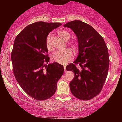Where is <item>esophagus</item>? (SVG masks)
<instances>
[{"instance_id": "obj_1", "label": "esophagus", "mask_w": 122, "mask_h": 122, "mask_svg": "<svg viewBox=\"0 0 122 122\" xmlns=\"http://www.w3.org/2000/svg\"><path fill=\"white\" fill-rule=\"evenodd\" d=\"M64 71H65V72H66V65H64Z\"/></svg>"}]
</instances>
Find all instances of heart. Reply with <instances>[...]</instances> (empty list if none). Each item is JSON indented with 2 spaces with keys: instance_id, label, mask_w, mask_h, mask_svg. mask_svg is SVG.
<instances>
[{
  "instance_id": "obj_1",
  "label": "heart",
  "mask_w": 122,
  "mask_h": 122,
  "mask_svg": "<svg viewBox=\"0 0 122 122\" xmlns=\"http://www.w3.org/2000/svg\"><path fill=\"white\" fill-rule=\"evenodd\" d=\"M57 34L60 37L62 38L65 41H68V45L73 48L76 47V44L75 42L73 41H68L71 38V33L68 31L66 30H59L57 31ZM46 46L49 51H52L53 50V41H52V34L47 35L46 38ZM52 60L54 62L58 64L65 65L69 61H71L73 58V53L70 49H66L64 51H56L53 54Z\"/></svg>"
}]
</instances>
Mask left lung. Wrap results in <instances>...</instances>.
<instances>
[{
  "instance_id": "left-lung-1",
  "label": "left lung",
  "mask_w": 122,
  "mask_h": 122,
  "mask_svg": "<svg viewBox=\"0 0 122 122\" xmlns=\"http://www.w3.org/2000/svg\"><path fill=\"white\" fill-rule=\"evenodd\" d=\"M64 26L72 29L79 44L77 58L66 67L75 74L70 89L77 99L91 100L102 91L107 77L110 58L107 45L94 28L82 21H71ZM77 64L79 68L75 66Z\"/></svg>"
}]
</instances>
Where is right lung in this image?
<instances>
[{
  "mask_svg": "<svg viewBox=\"0 0 122 122\" xmlns=\"http://www.w3.org/2000/svg\"><path fill=\"white\" fill-rule=\"evenodd\" d=\"M61 23L37 22L28 25L16 36L11 58L14 75L28 95L45 100L55 93L57 81L64 73V66L49 64L46 38Z\"/></svg>",
  "mask_w": 122,
  "mask_h": 122,
  "instance_id": "add662e5",
  "label": "right lung"
}]
</instances>
